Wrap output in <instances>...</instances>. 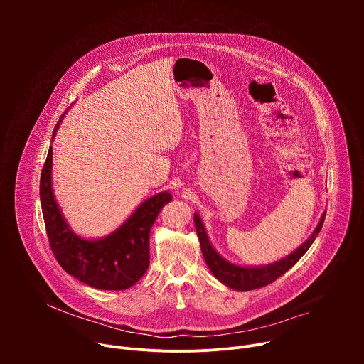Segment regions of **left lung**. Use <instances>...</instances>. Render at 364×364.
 I'll return each mask as SVG.
<instances>
[{
	"mask_svg": "<svg viewBox=\"0 0 364 364\" xmlns=\"http://www.w3.org/2000/svg\"><path fill=\"white\" fill-rule=\"evenodd\" d=\"M324 219H326V213L323 215L318 226L316 228L313 235L309 236V239H306L291 255H288L287 257L281 259V261H278L275 264H271V265H267V267H259V268L237 267V265H233V264L228 262L226 259H223L215 250V247L212 246L209 237H207L205 229H204L198 215H194V225H196V230H197V236H198V240H200L204 261H205L207 267H209V269L213 272V275L220 282H223L225 285H228L232 289L252 291V289H256V288H262V287L269 285L271 282L278 279L281 275H284L288 269H291L302 257V255L309 249V246L313 245L316 237L318 236V233L323 228Z\"/></svg>",
	"mask_w": 364,
	"mask_h": 364,
	"instance_id": "1",
	"label": "left lung"
}]
</instances>
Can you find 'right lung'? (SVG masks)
Masks as SVG:
<instances>
[{
  "label": "right lung",
  "instance_id": "right-lung-1",
  "mask_svg": "<svg viewBox=\"0 0 364 364\" xmlns=\"http://www.w3.org/2000/svg\"><path fill=\"white\" fill-rule=\"evenodd\" d=\"M51 159L53 148L50 146L40 177V201L50 249L56 261L69 275L89 287L105 291L131 288L148 269L149 232L163 207L173 200L171 194L163 191L149 197L114 233L86 240L72 232L60 213L51 188Z\"/></svg>",
  "mask_w": 364,
  "mask_h": 364
}]
</instances>
